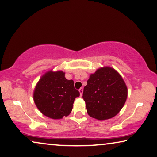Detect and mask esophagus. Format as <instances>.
I'll return each instance as SVG.
<instances>
[{
    "mask_svg": "<svg viewBox=\"0 0 157 157\" xmlns=\"http://www.w3.org/2000/svg\"><path fill=\"white\" fill-rule=\"evenodd\" d=\"M78 91H79V92H80V95L82 96V94H83V88H81L80 89L78 90Z\"/></svg>",
    "mask_w": 157,
    "mask_h": 157,
    "instance_id": "34e87169",
    "label": "esophagus"
}]
</instances>
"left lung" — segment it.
<instances>
[{"instance_id": "obj_1", "label": "left lung", "mask_w": 157, "mask_h": 157, "mask_svg": "<svg viewBox=\"0 0 157 157\" xmlns=\"http://www.w3.org/2000/svg\"><path fill=\"white\" fill-rule=\"evenodd\" d=\"M84 87L83 98L90 116L99 120L115 116L125 104L127 88L120 74L104 67L90 74Z\"/></svg>"}]
</instances>
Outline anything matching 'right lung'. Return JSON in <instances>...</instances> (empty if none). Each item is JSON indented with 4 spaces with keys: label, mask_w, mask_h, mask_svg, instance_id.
<instances>
[{
    "label": "right lung",
    "mask_w": 157,
    "mask_h": 157,
    "mask_svg": "<svg viewBox=\"0 0 157 157\" xmlns=\"http://www.w3.org/2000/svg\"><path fill=\"white\" fill-rule=\"evenodd\" d=\"M78 90L74 81L67 80L63 71H48L41 77L35 86L33 99L40 111L52 119L67 116L73 108Z\"/></svg>",
    "instance_id": "obj_1"
}]
</instances>
